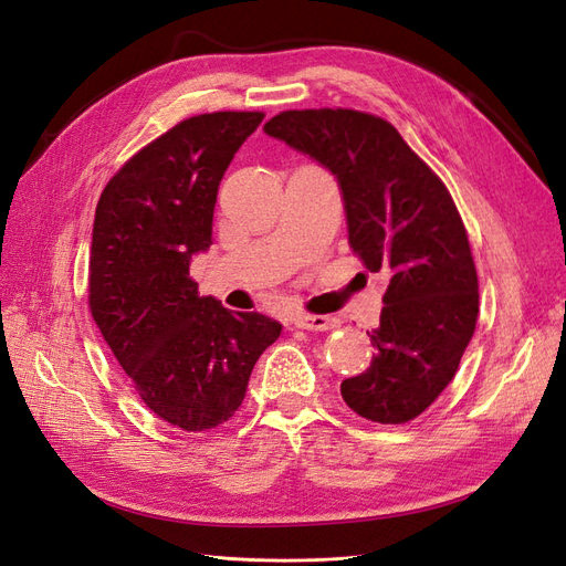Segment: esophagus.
I'll use <instances>...</instances> for the list:
<instances>
[{"mask_svg": "<svg viewBox=\"0 0 566 566\" xmlns=\"http://www.w3.org/2000/svg\"><path fill=\"white\" fill-rule=\"evenodd\" d=\"M294 324L298 329H307V332H332L338 326V319L329 315H296Z\"/></svg>", "mask_w": 566, "mask_h": 566, "instance_id": "obj_1", "label": "esophagus"}]
</instances>
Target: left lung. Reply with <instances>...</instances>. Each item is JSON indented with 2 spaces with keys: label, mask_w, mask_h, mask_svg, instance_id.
Returning <instances> with one entry per match:
<instances>
[{
  "label": "left lung",
  "mask_w": 566,
  "mask_h": 566,
  "mask_svg": "<svg viewBox=\"0 0 566 566\" xmlns=\"http://www.w3.org/2000/svg\"><path fill=\"white\" fill-rule=\"evenodd\" d=\"M263 132L334 174L353 251L388 277L376 355L340 382L345 405L376 423L411 421L455 376L480 313L478 270L449 190L390 122L367 113L286 111Z\"/></svg>",
  "instance_id": "1"
}]
</instances>
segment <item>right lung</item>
<instances>
[{"mask_svg": "<svg viewBox=\"0 0 566 566\" xmlns=\"http://www.w3.org/2000/svg\"><path fill=\"white\" fill-rule=\"evenodd\" d=\"M263 113H211L145 145L105 186L88 253V307L136 392L188 432L240 409L253 364L282 334L261 313L197 294L195 253L211 247L213 207L234 153Z\"/></svg>", "mask_w": 566, "mask_h": 566, "instance_id": "add662e5", "label": "right lung"}]
</instances>
